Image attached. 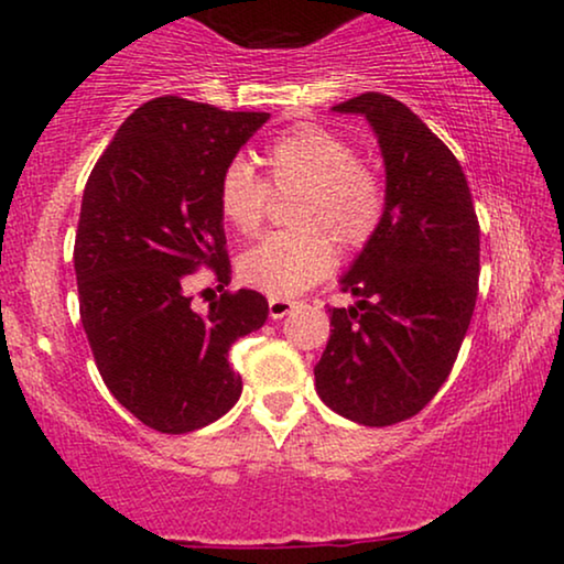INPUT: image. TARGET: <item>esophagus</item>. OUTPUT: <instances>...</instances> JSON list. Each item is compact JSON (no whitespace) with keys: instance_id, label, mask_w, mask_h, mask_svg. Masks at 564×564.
<instances>
[{"instance_id":"obj_1","label":"esophagus","mask_w":564,"mask_h":564,"mask_svg":"<svg viewBox=\"0 0 564 564\" xmlns=\"http://www.w3.org/2000/svg\"><path fill=\"white\" fill-rule=\"evenodd\" d=\"M297 303L295 300H288V297H269V315H272L274 321L284 318V315H290L295 311Z\"/></svg>"}]
</instances>
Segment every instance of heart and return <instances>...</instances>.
I'll return each mask as SVG.
<instances>
[{
	"label": "heart",
	"instance_id": "obj_1",
	"mask_svg": "<svg viewBox=\"0 0 564 564\" xmlns=\"http://www.w3.org/2000/svg\"><path fill=\"white\" fill-rule=\"evenodd\" d=\"M267 182L243 159H230L218 176V207L238 234H257L269 189H300L290 223L295 230L269 234L238 259L246 284L272 297H292L330 274L336 243L357 251L372 241L384 218V182L357 159L344 135L323 126H297L261 151Z\"/></svg>",
	"mask_w": 564,
	"mask_h": 564
}]
</instances>
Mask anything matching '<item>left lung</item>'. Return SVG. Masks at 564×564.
<instances>
[{"mask_svg":"<svg viewBox=\"0 0 564 564\" xmlns=\"http://www.w3.org/2000/svg\"><path fill=\"white\" fill-rule=\"evenodd\" d=\"M365 115L384 159V218L328 307L330 338L315 390L361 426L411 419L449 377L473 318L480 226L467 176L419 115L380 91L334 107Z\"/></svg>","mask_w":564,"mask_h":564,"instance_id":"1","label":"left lung"}]
</instances>
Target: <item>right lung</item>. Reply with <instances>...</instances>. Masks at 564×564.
<instances>
[{
	"label": "right lung",
	"mask_w": 564,
	"mask_h": 564,
	"mask_svg": "<svg viewBox=\"0 0 564 564\" xmlns=\"http://www.w3.org/2000/svg\"><path fill=\"white\" fill-rule=\"evenodd\" d=\"M269 112L156 97L91 169L74 243L79 313L107 390L161 434H187L241 398L228 351L264 326L257 290L228 292L218 176ZM210 265L221 297L194 311L186 274Z\"/></svg>",
	"instance_id": "obj_1"
}]
</instances>
